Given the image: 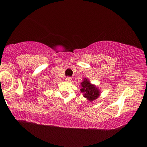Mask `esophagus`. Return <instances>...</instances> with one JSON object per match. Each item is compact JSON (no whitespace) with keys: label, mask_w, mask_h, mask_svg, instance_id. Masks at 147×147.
<instances>
[{"label":"esophagus","mask_w":147,"mask_h":147,"mask_svg":"<svg viewBox=\"0 0 147 147\" xmlns=\"http://www.w3.org/2000/svg\"><path fill=\"white\" fill-rule=\"evenodd\" d=\"M71 80H72V78L71 77H66L65 78V80L67 82H71Z\"/></svg>","instance_id":"esophagus-1"}]
</instances>
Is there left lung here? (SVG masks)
<instances>
[{"instance_id": "left-lung-1", "label": "left lung", "mask_w": 147, "mask_h": 147, "mask_svg": "<svg viewBox=\"0 0 147 147\" xmlns=\"http://www.w3.org/2000/svg\"><path fill=\"white\" fill-rule=\"evenodd\" d=\"M81 92L84 93V96L88 98L90 101L96 100L100 95V91L96 86L90 84L88 80L85 79L81 83Z\"/></svg>"}]
</instances>
